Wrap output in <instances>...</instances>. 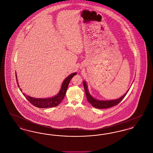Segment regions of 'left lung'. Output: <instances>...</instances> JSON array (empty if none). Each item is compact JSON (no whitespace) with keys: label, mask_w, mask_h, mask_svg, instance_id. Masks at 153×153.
<instances>
[{"label":"left lung","mask_w":153,"mask_h":153,"mask_svg":"<svg viewBox=\"0 0 153 153\" xmlns=\"http://www.w3.org/2000/svg\"><path fill=\"white\" fill-rule=\"evenodd\" d=\"M83 85L84 87L88 101L94 107L96 108H99V109L108 108L114 107L117 104H118L123 99L124 97L126 96V95H127V92L129 91V89H128L124 95H123L122 97H120V98H119L117 99L112 100H100L96 99L90 95V94L88 91V89L87 84L84 81H83Z\"/></svg>","instance_id":"8db88e82"}]
</instances>
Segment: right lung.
Masks as SVG:
<instances>
[{"mask_svg": "<svg viewBox=\"0 0 153 153\" xmlns=\"http://www.w3.org/2000/svg\"><path fill=\"white\" fill-rule=\"evenodd\" d=\"M76 74L77 73H72L70 75H69L64 80L59 92H58L57 95L54 96V97H49V98H45V99H41V98L38 99V98H34L33 97H30L29 96L26 95L23 93V95L30 103H31L33 105L36 106L38 108H51V107H56L64 99L69 83L72 79V78L74 76L76 75ZM16 79H17L16 74ZM17 84H18V87H19L18 81H17ZM20 90L22 92V89L21 88H20Z\"/></svg>", "mask_w": 153, "mask_h": 153, "instance_id": "right-lung-1", "label": "right lung"}]
</instances>
